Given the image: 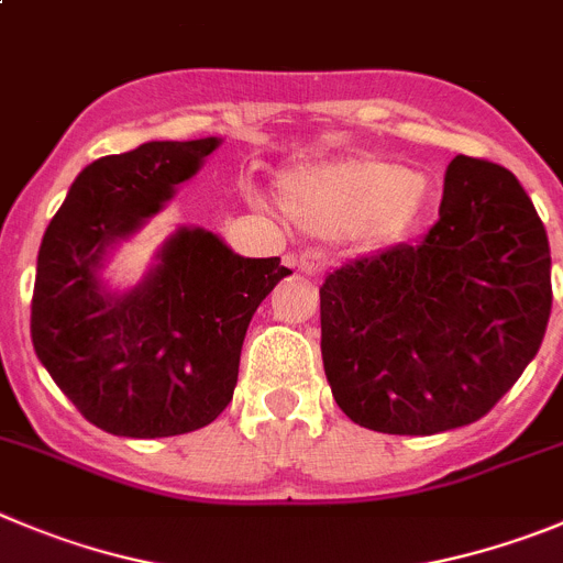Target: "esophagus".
Listing matches in <instances>:
<instances>
[{
    "instance_id": "esophagus-1",
    "label": "esophagus",
    "mask_w": 563,
    "mask_h": 563,
    "mask_svg": "<svg viewBox=\"0 0 563 563\" xmlns=\"http://www.w3.org/2000/svg\"><path fill=\"white\" fill-rule=\"evenodd\" d=\"M327 256L318 254V251H303L301 256L296 260V267L301 273H307V276H321L323 271H327Z\"/></svg>"
}]
</instances>
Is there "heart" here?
I'll use <instances>...</instances> for the list:
<instances>
[{"label":"heart","instance_id":"b5f03b06","mask_svg":"<svg viewBox=\"0 0 563 563\" xmlns=\"http://www.w3.org/2000/svg\"><path fill=\"white\" fill-rule=\"evenodd\" d=\"M427 178L383 158H345L285 175L282 206L318 236L396 240L427 206Z\"/></svg>","mask_w":563,"mask_h":563}]
</instances>
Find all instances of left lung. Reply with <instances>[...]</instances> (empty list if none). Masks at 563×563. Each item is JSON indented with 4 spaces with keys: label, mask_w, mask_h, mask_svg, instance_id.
<instances>
[{
    "label": "left lung",
    "mask_w": 563,
    "mask_h": 563,
    "mask_svg": "<svg viewBox=\"0 0 563 563\" xmlns=\"http://www.w3.org/2000/svg\"><path fill=\"white\" fill-rule=\"evenodd\" d=\"M553 307L550 242L517 175L455 156L438 223L329 273L323 371L340 410L388 435L483 419L539 352Z\"/></svg>",
    "instance_id": "8db88e82"
}]
</instances>
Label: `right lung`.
<instances>
[{
    "label": "right lung",
    "mask_w": 563,
    "mask_h": 563,
    "mask_svg": "<svg viewBox=\"0 0 563 563\" xmlns=\"http://www.w3.org/2000/svg\"><path fill=\"white\" fill-rule=\"evenodd\" d=\"M218 144L147 142L89 164L41 240L33 349L82 419L111 435H184L218 419L247 323L292 273L278 256L245 260L211 231L178 229L142 285L108 292L100 282L108 247L158 214Z\"/></svg>",
    "instance_id": "1"
}]
</instances>
